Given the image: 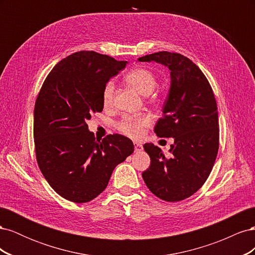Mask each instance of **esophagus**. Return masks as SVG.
Instances as JSON below:
<instances>
[{
  "mask_svg": "<svg viewBox=\"0 0 255 255\" xmlns=\"http://www.w3.org/2000/svg\"><path fill=\"white\" fill-rule=\"evenodd\" d=\"M134 146H135V152H139L142 150V144L139 142H134Z\"/></svg>",
  "mask_w": 255,
  "mask_h": 255,
  "instance_id": "1",
  "label": "esophagus"
}]
</instances>
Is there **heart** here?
Segmentation results:
<instances>
[{"label": "heart", "instance_id": "obj_1", "mask_svg": "<svg viewBox=\"0 0 255 255\" xmlns=\"http://www.w3.org/2000/svg\"><path fill=\"white\" fill-rule=\"evenodd\" d=\"M126 80L128 84L134 86L142 95H150L156 87L157 80L156 76L151 70L143 67H137L128 72ZM116 86L113 81H109L102 91V103L105 107H110L115 98ZM151 125V118L146 115H136V116H125L116 123V128L122 134L128 137L138 139L143 134L145 128Z\"/></svg>", "mask_w": 255, "mask_h": 255}]
</instances>
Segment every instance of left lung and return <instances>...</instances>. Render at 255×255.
<instances>
[{"instance_id":"left-lung-1","label":"left lung","mask_w":255,"mask_h":255,"mask_svg":"<svg viewBox=\"0 0 255 255\" xmlns=\"http://www.w3.org/2000/svg\"><path fill=\"white\" fill-rule=\"evenodd\" d=\"M138 61H156L170 70V90L154 132L158 137L174 138L169 157L157 145L143 144L151 165L142 172V179L157 198L182 201L202 187L217 157V103L206 76L182 54L161 51Z\"/></svg>"}]
</instances>
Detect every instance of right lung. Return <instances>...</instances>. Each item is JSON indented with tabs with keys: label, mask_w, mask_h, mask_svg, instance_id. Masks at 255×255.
<instances>
[{
	"label": "right lung",
	"mask_w": 255,
	"mask_h": 255,
	"mask_svg": "<svg viewBox=\"0 0 255 255\" xmlns=\"http://www.w3.org/2000/svg\"><path fill=\"white\" fill-rule=\"evenodd\" d=\"M127 61L80 51L54 67L37 96L34 142L38 166L59 196L89 202L106 188L115 167L134 152L119 134L96 140L86 123L103 111L102 91Z\"/></svg>",
	"instance_id": "obj_1"
}]
</instances>
